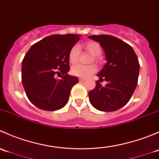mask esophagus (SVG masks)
<instances>
[{"label": "esophagus", "mask_w": 159, "mask_h": 159, "mask_svg": "<svg viewBox=\"0 0 159 159\" xmlns=\"http://www.w3.org/2000/svg\"><path fill=\"white\" fill-rule=\"evenodd\" d=\"M84 81H85V79H84V78H79V81H80V82H84Z\"/></svg>", "instance_id": "esophagus-1"}]
</instances>
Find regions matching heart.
Returning <instances> with one entry per match:
<instances>
[{"instance_id": "heart-1", "label": "heart", "mask_w": 159, "mask_h": 159, "mask_svg": "<svg viewBox=\"0 0 159 159\" xmlns=\"http://www.w3.org/2000/svg\"><path fill=\"white\" fill-rule=\"evenodd\" d=\"M82 46L86 51H88V52L93 55V57L91 58V61H94L97 63L100 62L99 56L102 53V47L98 42L93 41H87V42L84 43ZM80 54H81V51H80L79 48L77 45L73 46L70 48L69 54H68V60H69L70 63L72 64V65L76 64L79 61ZM96 71H97V67L94 65H77L72 67L71 69H70V73H71L72 75L82 78H89V77L91 76L93 74L95 73Z\"/></svg>"}]
</instances>
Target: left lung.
<instances>
[{"instance_id": "8db88e82", "label": "left lung", "mask_w": 159, "mask_h": 159, "mask_svg": "<svg viewBox=\"0 0 159 159\" xmlns=\"http://www.w3.org/2000/svg\"><path fill=\"white\" fill-rule=\"evenodd\" d=\"M104 49L107 63L98 74L94 89L89 92L91 104L99 111L120 109L131 99L138 84L139 59L132 48L116 37L108 34L89 36ZM107 84L102 86L100 82Z\"/></svg>"}]
</instances>
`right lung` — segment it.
<instances>
[{
    "mask_svg": "<svg viewBox=\"0 0 159 159\" xmlns=\"http://www.w3.org/2000/svg\"><path fill=\"white\" fill-rule=\"evenodd\" d=\"M78 34H54L34 44L22 61L21 80L27 97L44 111L62 108L69 99L70 90L78 82L68 75V54L80 40ZM57 74L60 80L56 79Z\"/></svg>",
    "mask_w": 159,
    "mask_h": 159,
    "instance_id": "right-lung-1",
    "label": "right lung"
}]
</instances>
